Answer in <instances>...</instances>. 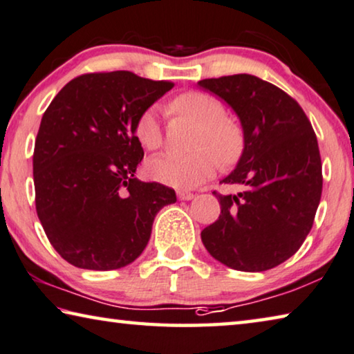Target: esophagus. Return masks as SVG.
<instances>
[{
	"label": "esophagus",
	"mask_w": 354,
	"mask_h": 354,
	"mask_svg": "<svg viewBox=\"0 0 354 354\" xmlns=\"http://www.w3.org/2000/svg\"><path fill=\"white\" fill-rule=\"evenodd\" d=\"M178 198L179 200H192L194 198V194L192 192H187V190H179Z\"/></svg>",
	"instance_id": "34e87169"
}]
</instances>
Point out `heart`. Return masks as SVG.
Returning <instances> with one entry per match:
<instances>
[{"label": "heart", "mask_w": 354, "mask_h": 354, "mask_svg": "<svg viewBox=\"0 0 354 354\" xmlns=\"http://www.w3.org/2000/svg\"><path fill=\"white\" fill-rule=\"evenodd\" d=\"M170 113L197 122L198 132L190 154H164L151 159L147 165L149 178L178 189H190L203 184L214 175L218 159L230 164L241 153L243 133L241 129L225 118L227 111L221 100L209 94L183 93L168 105ZM133 132L140 145L148 151H156L164 143V133L154 109L145 110L137 118Z\"/></svg>", "instance_id": "b5f03b06"}]
</instances>
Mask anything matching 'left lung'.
<instances>
[{
    "instance_id": "1",
    "label": "left lung",
    "mask_w": 354,
    "mask_h": 354,
    "mask_svg": "<svg viewBox=\"0 0 354 354\" xmlns=\"http://www.w3.org/2000/svg\"><path fill=\"white\" fill-rule=\"evenodd\" d=\"M236 111L244 151L223 184L221 216L201 232L206 250L238 271L260 272L288 260L312 230L323 175L317 136L304 110L272 83L236 74L200 80Z\"/></svg>"
}]
</instances>
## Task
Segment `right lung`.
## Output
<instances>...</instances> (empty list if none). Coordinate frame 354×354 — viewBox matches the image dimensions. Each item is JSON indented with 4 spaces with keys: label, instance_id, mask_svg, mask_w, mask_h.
<instances>
[{
    "label": "right lung",
    "instance_id": "right-lung-1",
    "mask_svg": "<svg viewBox=\"0 0 354 354\" xmlns=\"http://www.w3.org/2000/svg\"><path fill=\"white\" fill-rule=\"evenodd\" d=\"M175 86L129 71L75 77L42 116L32 154L36 211L67 263L110 271L147 248L175 190L133 176L143 159L137 118Z\"/></svg>",
    "mask_w": 354,
    "mask_h": 354
}]
</instances>
